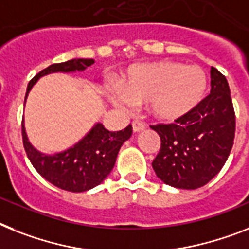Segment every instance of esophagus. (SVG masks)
Listing matches in <instances>:
<instances>
[{
    "label": "esophagus",
    "instance_id": "obj_1",
    "mask_svg": "<svg viewBox=\"0 0 249 249\" xmlns=\"http://www.w3.org/2000/svg\"><path fill=\"white\" fill-rule=\"evenodd\" d=\"M145 128H146V126H145V123L137 122V121L132 122V129H133V132H135V133L141 132V131H143V129H145Z\"/></svg>",
    "mask_w": 249,
    "mask_h": 249
}]
</instances>
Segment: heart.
Returning <instances> with one entry per match:
<instances>
[{"instance_id":"b5f03b06","label":"heart","mask_w":249,"mask_h":249,"mask_svg":"<svg viewBox=\"0 0 249 249\" xmlns=\"http://www.w3.org/2000/svg\"><path fill=\"white\" fill-rule=\"evenodd\" d=\"M206 89L207 77L201 67L160 61L129 69L118 81L120 94H113L110 100L118 108L146 102L151 116L170 122L196 109Z\"/></svg>"}]
</instances>
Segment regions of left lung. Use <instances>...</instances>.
Instances as JSON below:
<instances>
[{
	"label": "left lung",
	"instance_id": "8db88e82",
	"mask_svg": "<svg viewBox=\"0 0 249 249\" xmlns=\"http://www.w3.org/2000/svg\"><path fill=\"white\" fill-rule=\"evenodd\" d=\"M211 91L196 109L170 124L153 126L160 150L153 161L159 179L182 190L209 183L227 161L235 135V114L225 76L211 67Z\"/></svg>",
	"mask_w": 249,
	"mask_h": 249
}]
</instances>
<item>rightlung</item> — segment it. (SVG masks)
<instances>
[{
	"label": "right lung",
	"mask_w": 249,
	"mask_h": 249,
	"mask_svg": "<svg viewBox=\"0 0 249 249\" xmlns=\"http://www.w3.org/2000/svg\"><path fill=\"white\" fill-rule=\"evenodd\" d=\"M94 61L89 58H73L42 70L28 84L25 103L33 86L43 76L55 72H83ZM21 127L26 155L36 172L53 186L70 192H85L102 183L116 164L123 142L132 135L131 124L122 131L110 132L102 123L96 122L72 146L59 153L46 154L36 149L29 141L24 120Z\"/></svg>",
	"instance_id": "1"
}]
</instances>
